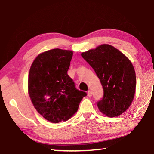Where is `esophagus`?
<instances>
[{
	"mask_svg": "<svg viewBox=\"0 0 154 154\" xmlns=\"http://www.w3.org/2000/svg\"><path fill=\"white\" fill-rule=\"evenodd\" d=\"M88 96L89 97H91V96H92V92H91V91H90V90L88 91Z\"/></svg>",
	"mask_w": 154,
	"mask_h": 154,
	"instance_id": "esophagus-1",
	"label": "esophagus"
}]
</instances>
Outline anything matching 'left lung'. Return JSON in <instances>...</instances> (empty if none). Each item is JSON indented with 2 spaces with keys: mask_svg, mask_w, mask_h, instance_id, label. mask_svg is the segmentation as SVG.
Masks as SVG:
<instances>
[{
  "mask_svg": "<svg viewBox=\"0 0 154 154\" xmlns=\"http://www.w3.org/2000/svg\"><path fill=\"white\" fill-rule=\"evenodd\" d=\"M82 57L94 69L102 85L104 96L97 102L99 110L110 117L121 115L135 96L136 76L132 63L108 44L82 52Z\"/></svg>",
  "mask_w": 154,
  "mask_h": 154,
  "instance_id": "1",
  "label": "left lung"
}]
</instances>
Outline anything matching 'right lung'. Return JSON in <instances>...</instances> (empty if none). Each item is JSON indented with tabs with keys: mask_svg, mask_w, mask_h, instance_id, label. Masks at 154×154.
Segmentation results:
<instances>
[{
	"mask_svg": "<svg viewBox=\"0 0 154 154\" xmlns=\"http://www.w3.org/2000/svg\"><path fill=\"white\" fill-rule=\"evenodd\" d=\"M71 50L55 48L41 53L29 70L28 92L36 110L54 123L66 121L76 112L86 92L75 88L67 71Z\"/></svg>",
	"mask_w": 154,
	"mask_h": 154,
	"instance_id": "add662e5",
	"label": "right lung"
}]
</instances>
